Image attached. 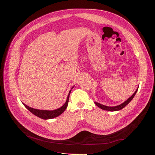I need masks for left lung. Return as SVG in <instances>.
Here are the masks:
<instances>
[{
  "label": "left lung",
  "mask_w": 155,
  "mask_h": 155,
  "mask_svg": "<svg viewBox=\"0 0 155 155\" xmlns=\"http://www.w3.org/2000/svg\"><path fill=\"white\" fill-rule=\"evenodd\" d=\"M138 89L137 88V90H136V91L134 92V93L130 97H129L127 100L126 101H125L124 103H122V104H120V105H118L117 106H114V107H109V106H106V105H104L102 104H99V103H97V102H95V104L98 107H100V109H103V110H109V111H117V110H120L121 109H124V108L128 104H129V102L132 100L133 99V97H134L136 93H137V92L138 91Z\"/></svg>",
  "instance_id": "8db88e82"
}]
</instances>
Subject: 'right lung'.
Returning <instances> with one entry per match:
<instances>
[{
    "label": "right lung",
    "instance_id": "add662e5",
    "mask_svg": "<svg viewBox=\"0 0 155 155\" xmlns=\"http://www.w3.org/2000/svg\"><path fill=\"white\" fill-rule=\"evenodd\" d=\"M74 88L72 87L71 90L69 91L68 95L67 96V99L66 102L64 103V104L59 109H57L55 110H39V109H33L31 107H30L29 106L26 105V104H23V105H25V107L26 108V109L28 110L29 111H30L32 114H34V115L37 116L39 118L43 119V120H48V119H52L55 118V117H58V116L61 114L65 110V109H67V107L68 106V100H69V96L71 92L72 89Z\"/></svg>",
    "mask_w": 155,
    "mask_h": 155
}]
</instances>
